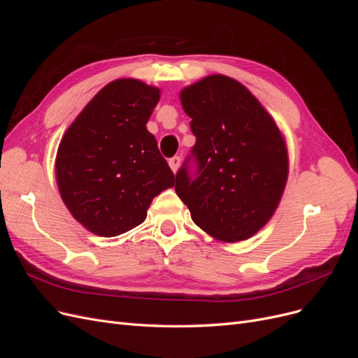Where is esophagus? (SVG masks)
<instances>
[{"instance_id":"obj_1","label":"esophagus","mask_w":358,"mask_h":358,"mask_svg":"<svg viewBox=\"0 0 358 358\" xmlns=\"http://www.w3.org/2000/svg\"><path fill=\"white\" fill-rule=\"evenodd\" d=\"M169 166L171 167L173 173H176L178 169H179V166H180V157H173V158H170V159H169Z\"/></svg>"}]
</instances>
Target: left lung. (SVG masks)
<instances>
[{
    "label": "left lung",
    "instance_id": "left-lung-1",
    "mask_svg": "<svg viewBox=\"0 0 358 358\" xmlns=\"http://www.w3.org/2000/svg\"><path fill=\"white\" fill-rule=\"evenodd\" d=\"M180 103L196 145L176 173V194L215 239L246 241L272 218L284 194L285 140L255 96L229 76L187 86Z\"/></svg>",
    "mask_w": 358,
    "mask_h": 358
}]
</instances>
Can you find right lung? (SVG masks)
<instances>
[{
  "mask_svg": "<svg viewBox=\"0 0 358 358\" xmlns=\"http://www.w3.org/2000/svg\"><path fill=\"white\" fill-rule=\"evenodd\" d=\"M159 90L137 79L106 85L74 119L58 148L55 173L62 201L85 229L119 236L146 220L175 175L146 124Z\"/></svg>",
  "mask_w": 358,
  "mask_h": 358,
  "instance_id": "add662e5",
  "label": "right lung"
}]
</instances>
